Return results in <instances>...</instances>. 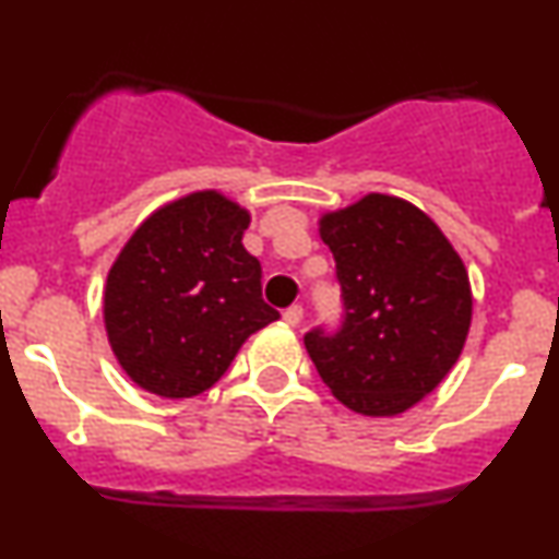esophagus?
<instances>
[{"label":"esophagus","instance_id":"34e87169","mask_svg":"<svg viewBox=\"0 0 559 559\" xmlns=\"http://www.w3.org/2000/svg\"><path fill=\"white\" fill-rule=\"evenodd\" d=\"M301 318H305V310H301V305H292L288 310H284V320L288 325H299Z\"/></svg>","mask_w":559,"mask_h":559}]
</instances>
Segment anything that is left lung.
I'll use <instances>...</instances> for the list:
<instances>
[{
	"instance_id": "left-lung-1",
	"label": "left lung",
	"mask_w": 559,
	"mask_h": 559,
	"mask_svg": "<svg viewBox=\"0 0 559 559\" xmlns=\"http://www.w3.org/2000/svg\"><path fill=\"white\" fill-rule=\"evenodd\" d=\"M342 284V331L305 336L331 394L352 413L394 418L444 381L473 320L465 262L413 202L365 194L318 221Z\"/></svg>"
}]
</instances>
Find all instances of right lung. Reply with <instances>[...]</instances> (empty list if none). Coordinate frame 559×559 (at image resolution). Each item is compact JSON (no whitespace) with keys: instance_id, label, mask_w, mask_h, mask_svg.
<instances>
[{"instance_id":"1","label":"right lung","mask_w":559,"mask_h":559,"mask_svg":"<svg viewBox=\"0 0 559 559\" xmlns=\"http://www.w3.org/2000/svg\"><path fill=\"white\" fill-rule=\"evenodd\" d=\"M247 207L191 191L141 221L107 273L110 349L139 389L189 400L221 381L252 333L281 316L262 301L258 258L243 249Z\"/></svg>"}]
</instances>
